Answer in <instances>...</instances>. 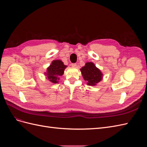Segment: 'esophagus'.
<instances>
[{
    "instance_id": "obj_1",
    "label": "esophagus",
    "mask_w": 147,
    "mask_h": 147,
    "mask_svg": "<svg viewBox=\"0 0 147 147\" xmlns=\"http://www.w3.org/2000/svg\"><path fill=\"white\" fill-rule=\"evenodd\" d=\"M71 65H72V67H75L77 66V64L76 63H73V64H71Z\"/></svg>"
}]
</instances>
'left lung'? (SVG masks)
Returning a JSON list of instances; mask_svg holds the SVG:
<instances>
[{
	"label": "left lung",
	"mask_w": 147,
	"mask_h": 147,
	"mask_svg": "<svg viewBox=\"0 0 147 147\" xmlns=\"http://www.w3.org/2000/svg\"><path fill=\"white\" fill-rule=\"evenodd\" d=\"M80 70L84 80L89 86H96L103 78V74L92 62H88Z\"/></svg>",
	"instance_id": "left-lung-1"
}]
</instances>
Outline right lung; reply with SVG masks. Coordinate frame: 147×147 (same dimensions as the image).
I'll return each mask as SVG.
<instances>
[{"label":"right lung","instance_id":"obj_1","mask_svg":"<svg viewBox=\"0 0 147 147\" xmlns=\"http://www.w3.org/2000/svg\"><path fill=\"white\" fill-rule=\"evenodd\" d=\"M67 67V65L64 64V63L61 60H54L48 67L46 72L44 73L48 79L53 83H59L60 77L64 74V70Z\"/></svg>","mask_w":147,"mask_h":147}]
</instances>
